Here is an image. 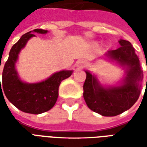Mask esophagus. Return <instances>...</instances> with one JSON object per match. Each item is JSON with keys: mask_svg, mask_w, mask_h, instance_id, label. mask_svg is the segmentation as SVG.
<instances>
[{"mask_svg": "<svg viewBox=\"0 0 147 147\" xmlns=\"http://www.w3.org/2000/svg\"><path fill=\"white\" fill-rule=\"evenodd\" d=\"M86 64V61L82 59V60H79V61H77L76 64V65L78 67H84V66H85Z\"/></svg>", "mask_w": 147, "mask_h": 147, "instance_id": "esophagus-1", "label": "esophagus"}]
</instances>
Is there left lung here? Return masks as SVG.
Returning <instances> with one entry per match:
<instances>
[{
  "label": "left lung",
  "instance_id": "obj_1",
  "mask_svg": "<svg viewBox=\"0 0 147 147\" xmlns=\"http://www.w3.org/2000/svg\"><path fill=\"white\" fill-rule=\"evenodd\" d=\"M119 43L120 47L109 50L105 56L121 66L127 67V76L120 86L104 87L94 76L85 71L84 100L88 108L104 117H114L129 109L140 94V82L143 79V72L139 57L131 42L120 39Z\"/></svg>",
  "mask_w": 147,
  "mask_h": 147
}]
</instances>
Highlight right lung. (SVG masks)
<instances>
[{"mask_svg": "<svg viewBox=\"0 0 147 147\" xmlns=\"http://www.w3.org/2000/svg\"><path fill=\"white\" fill-rule=\"evenodd\" d=\"M32 32L46 34L48 31L42 29L29 31L13 45L3 69L2 85L0 81V93L3 94L2 91H4L8 101L20 110L27 113L40 114L49 111L54 106L57 100L58 89L61 81L71 76L72 71H58L40 83H27L23 82L18 76L15 66L21 49L25 47L30 38L35 36L34 34H31Z\"/></svg>", "mask_w": 147, "mask_h": 147, "instance_id": "add662e5", "label": "right lung"}]
</instances>
